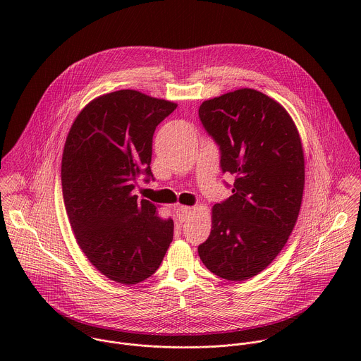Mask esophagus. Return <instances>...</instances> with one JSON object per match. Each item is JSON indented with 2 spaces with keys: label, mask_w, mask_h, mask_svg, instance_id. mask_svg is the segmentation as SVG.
I'll return each instance as SVG.
<instances>
[{
  "label": "esophagus",
  "mask_w": 361,
  "mask_h": 361,
  "mask_svg": "<svg viewBox=\"0 0 361 361\" xmlns=\"http://www.w3.org/2000/svg\"><path fill=\"white\" fill-rule=\"evenodd\" d=\"M192 213V207H185V205H178L176 209V217L178 223H184Z\"/></svg>",
  "instance_id": "34e87169"
}]
</instances>
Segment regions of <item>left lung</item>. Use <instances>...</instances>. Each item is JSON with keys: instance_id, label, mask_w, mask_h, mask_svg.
Listing matches in <instances>:
<instances>
[{"instance_id": "1", "label": "left lung", "mask_w": 361, "mask_h": 361, "mask_svg": "<svg viewBox=\"0 0 361 361\" xmlns=\"http://www.w3.org/2000/svg\"><path fill=\"white\" fill-rule=\"evenodd\" d=\"M198 117L220 147L233 194L213 207L198 245L216 276L243 281L262 273L286 245L302 200L304 152L294 121L269 95L241 88L204 101Z\"/></svg>"}]
</instances>
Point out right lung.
I'll return each instance as SVG.
<instances>
[{"instance_id":"add662e5","label":"right lung","mask_w":361,"mask_h":361,"mask_svg":"<svg viewBox=\"0 0 361 361\" xmlns=\"http://www.w3.org/2000/svg\"><path fill=\"white\" fill-rule=\"evenodd\" d=\"M176 109L135 90L114 91L87 104L66 140L61 183L75 240L99 273L121 284L156 273L173 241V220L134 188L141 176L154 180L152 135Z\"/></svg>"}]
</instances>
